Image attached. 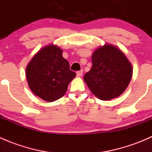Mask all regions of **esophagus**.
I'll return each mask as SVG.
<instances>
[{
	"label": "esophagus",
	"instance_id": "1",
	"mask_svg": "<svg viewBox=\"0 0 152 152\" xmlns=\"http://www.w3.org/2000/svg\"><path fill=\"white\" fill-rule=\"evenodd\" d=\"M76 74H77V76H79V77H80V76H82V74H83V70H79V71H77Z\"/></svg>",
	"mask_w": 152,
	"mask_h": 152
}]
</instances>
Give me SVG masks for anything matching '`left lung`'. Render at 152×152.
Wrapping results in <instances>:
<instances>
[{
	"instance_id": "left-lung-1",
	"label": "left lung",
	"mask_w": 152,
	"mask_h": 152,
	"mask_svg": "<svg viewBox=\"0 0 152 152\" xmlns=\"http://www.w3.org/2000/svg\"><path fill=\"white\" fill-rule=\"evenodd\" d=\"M92 64L84 80L96 97L110 100L125 91L131 81L133 69L120 49L109 44L98 48L92 55Z\"/></svg>"
}]
</instances>
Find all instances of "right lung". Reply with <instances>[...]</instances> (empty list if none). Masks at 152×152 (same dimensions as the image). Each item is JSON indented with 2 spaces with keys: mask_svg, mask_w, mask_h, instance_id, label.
Returning a JSON list of instances; mask_svg holds the SVG:
<instances>
[{
  "mask_svg": "<svg viewBox=\"0 0 152 152\" xmlns=\"http://www.w3.org/2000/svg\"><path fill=\"white\" fill-rule=\"evenodd\" d=\"M31 90L48 102L62 98L76 73L62 56V50L55 45L41 48L29 62L26 70Z\"/></svg>",
  "mask_w": 152,
  "mask_h": 152,
  "instance_id": "add662e5",
  "label": "right lung"
}]
</instances>
